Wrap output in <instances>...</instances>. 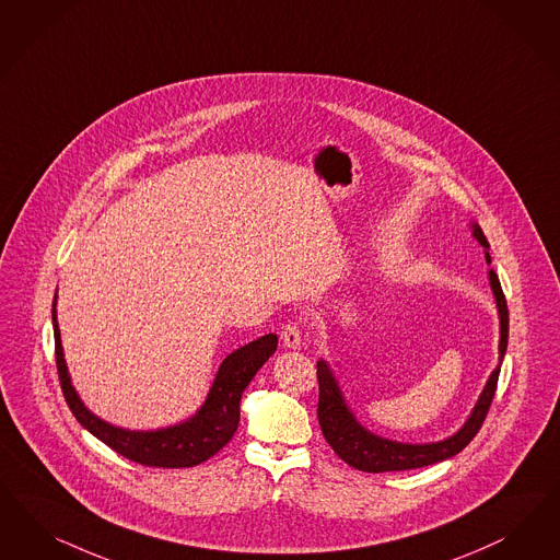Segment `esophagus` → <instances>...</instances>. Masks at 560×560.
<instances>
[{
    "instance_id": "obj_1",
    "label": "esophagus",
    "mask_w": 560,
    "mask_h": 560,
    "mask_svg": "<svg viewBox=\"0 0 560 560\" xmlns=\"http://www.w3.org/2000/svg\"><path fill=\"white\" fill-rule=\"evenodd\" d=\"M280 340H282V343H284L287 348H290V350L301 348V343H303L301 327H299V325H287L284 331H282V336H280Z\"/></svg>"
}]
</instances>
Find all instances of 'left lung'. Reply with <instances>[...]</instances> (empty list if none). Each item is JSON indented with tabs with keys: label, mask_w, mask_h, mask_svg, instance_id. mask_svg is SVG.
<instances>
[{
	"label": "left lung",
	"mask_w": 560,
	"mask_h": 560,
	"mask_svg": "<svg viewBox=\"0 0 560 560\" xmlns=\"http://www.w3.org/2000/svg\"><path fill=\"white\" fill-rule=\"evenodd\" d=\"M469 231L471 236L482 245L487 264L490 266V255H488L490 245L482 229L476 222H471ZM488 282H490V290L499 313V364L492 369L482 394L476 399L462 429L441 441L401 443V441H392L381 434L371 433L366 427H362L352 408L348 406L342 387L336 380L331 366L324 359L317 361V380H319L317 416H319L322 433L325 441L331 445V450L338 453V457H342L348 466L371 471V474L433 466L457 455L480 431L497 392V381L501 373V362L505 359L506 340H509V311H506L505 294L494 270H488Z\"/></svg>",
	"instance_id": "1"
}]
</instances>
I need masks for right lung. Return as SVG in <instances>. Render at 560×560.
<instances>
[{"label": "right lung", "mask_w": 560, "mask_h": 560, "mask_svg": "<svg viewBox=\"0 0 560 560\" xmlns=\"http://www.w3.org/2000/svg\"><path fill=\"white\" fill-rule=\"evenodd\" d=\"M55 307L57 294L54 299L55 361L61 392L72 415L89 433L94 434L110 450L150 468H194L217 455L233 439L238 427L243 392L278 348L276 334H266L236 348L218 366L214 383L196 415L163 429L131 431L115 427L101 416L94 415L86 408L82 397L78 396L63 357Z\"/></svg>", "instance_id": "add662e5"}]
</instances>
